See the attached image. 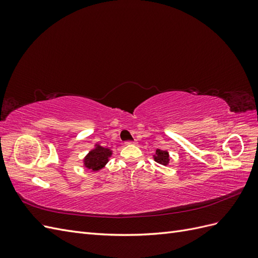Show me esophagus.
Here are the masks:
<instances>
[{"label":"esophagus","mask_w":258,"mask_h":258,"mask_svg":"<svg viewBox=\"0 0 258 258\" xmlns=\"http://www.w3.org/2000/svg\"><path fill=\"white\" fill-rule=\"evenodd\" d=\"M126 145H131V144H137V141H126L124 142Z\"/></svg>","instance_id":"obj_1"}]
</instances>
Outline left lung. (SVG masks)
<instances>
[{
    "label": "left lung",
    "instance_id": "left-lung-1",
    "mask_svg": "<svg viewBox=\"0 0 258 258\" xmlns=\"http://www.w3.org/2000/svg\"><path fill=\"white\" fill-rule=\"evenodd\" d=\"M155 161L160 163V165L166 166L169 162V154L166 151H160L157 150L156 151V156H155Z\"/></svg>",
    "mask_w": 258,
    "mask_h": 258
}]
</instances>
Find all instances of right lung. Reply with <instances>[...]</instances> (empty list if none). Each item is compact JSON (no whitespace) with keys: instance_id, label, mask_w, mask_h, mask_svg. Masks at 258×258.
<instances>
[{"instance_id":"add662e5","label":"right lung","mask_w":258,"mask_h":258,"mask_svg":"<svg viewBox=\"0 0 258 258\" xmlns=\"http://www.w3.org/2000/svg\"><path fill=\"white\" fill-rule=\"evenodd\" d=\"M112 152L108 148L98 146L92 150L85 159V165L92 171H98L104 167Z\"/></svg>"}]
</instances>
